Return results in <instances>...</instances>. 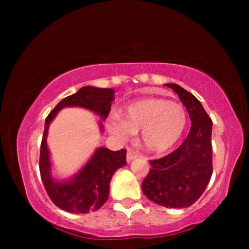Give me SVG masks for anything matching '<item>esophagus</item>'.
<instances>
[{"label": "esophagus", "mask_w": 249, "mask_h": 249, "mask_svg": "<svg viewBox=\"0 0 249 249\" xmlns=\"http://www.w3.org/2000/svg\"><path fill=\"white\" fill-rule=\"evenodd\" d=\"M137 158V153L133 149H128L127 151V155H126V160H127V162L129 163L132 160L136 159Z\"/></svg>", "instance_id": "obj_1"}]
</instances>
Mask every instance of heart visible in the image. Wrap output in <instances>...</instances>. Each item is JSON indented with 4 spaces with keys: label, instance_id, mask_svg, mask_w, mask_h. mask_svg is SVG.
<instances>
[{
    "label": "heart",
    "instance_id": "b5f03b06",
    "mask_svg": "<svg viewBox=\"0 0 249 249\" xmlns=\"http://www.w3.org/2000/svg\"><path fill=\"white\" fill-rule=\"evenodd\" d=\"M187 123L188 114L182 104L166 99H144L122 109L121 117H109L107 128L122 141L141 130L145 148L161 153L180 140Z\"/></svg>",
    "mask_w": 249,
    "mask_h": 249
}]
</instances>
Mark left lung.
Instances as JSON below:
<instances>
[{
	"mask_svg": "<svg viewBox=\"0 0 249 249\" xmlns=\"http://www.w3.org/2000/svg\"><path fill=\"white\" fill-rule=\"evenodd\" d=\"M182 101L191 120L188 137L166 157L151 160L142 183L144 195L165 208H189L204 192L212 176V120L195 95L178 84L167 83Z\"/></svg>",
	"mask_w": 249,
	"mask_h": 249,
	"instance_id": "8db88e82",
	"label": "left lung"
}]
</instances>
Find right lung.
I'll list each match as a JSON object with an SVG mask.
<instances>
[{
  "label": "right lung",
  "instance_id": "1",
  "mask_svg": "<svg viewBox=\"0 0 249 249\" xmlns=\"http://www.w3.org/2000/svg\"><path fill=\"white\" fill-rule=\"evenodd\" d=\"M115 91L87 86L77 93L60 101L45 121V130L40 146L39 170L46 191L58 208L70 213H89L102 206L109 195V182L113 175L120 168L127 165L126 150H109L98 147L88 161L69 178L57 179L53 175V162L47 146L49 125L59 111L65 107H81L89 109L103 121L111 109ZM99 127L103 133L102 121L99 120Z\"/></svg>",
  "mask_w": 249,
  "mask_h": 249
}]
</instances>
